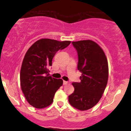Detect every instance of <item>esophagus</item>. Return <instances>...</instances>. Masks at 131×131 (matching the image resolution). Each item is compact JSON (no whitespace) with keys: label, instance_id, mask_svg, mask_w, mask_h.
I'll list each match as a JSON object with an SVG mask.
<instances>
[{"label":"esophagus","instance_id":"34e87169","mask_svg":"<svg viewBox=\"0 0 131 131\" xmlns=\"http://www.w3.org/2000/svg\"><path fill=\"white\" fill-rule=\"evenodd\" d=\"M69 84V82H68V81H63V84L64 85H67V84Z\"/></svg>","mask_w":131,"mask_h":131}]
</instances>
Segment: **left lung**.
<instances>
[{
    "label": "left lung",
    "instance_id": "left-lung-1",
    "mask_svg": "<svg viewBox=\"0 0 131 131\" xmlns=\"http://www.w3.org/2000/svg\"><path fill=\"white\" fill-rule=\"evenodd\" d=\"M78 54L77 68L82 73L80 82H73L75 90L68 101L79 110H87L99 102L108 79V61L105 52L92 40L72 42Z\"/></svg>",
    "mask_w": 131,
    "mask_h": 131
}]
</instances>
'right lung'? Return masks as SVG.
<instances>
[{
    "mask_svg": "<svg viewBox=\"0 0 131 131\" xmlns=\"http://www.w3.org/2000/svg\"><path fill=\"white\" fill-rule=\"evenodd\" d=\"M70 43V41L42 39L27 51L21 68L20 83L25 98L32 106L41 109L53 102L56 91L63 85V80L49 76V68L56 52Z\"/></svg>",
    "mask_w": 131,
    "mask_h": 131,
    "instance_id": "right-lung-1",
    "label": "right lung"
}]
</instances>
